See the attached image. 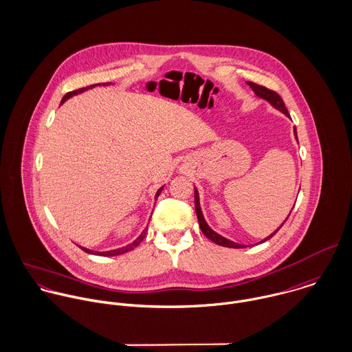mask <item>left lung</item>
<instances>
[{"label":"left lung","mask_w":352,"mask_h":352,"mask_svg":"<svg viewBox=\"0 0 352 352\" xmlns=\"http://www.w3.org/2000/svg\"><path fill=\"white\" fill-rule=\"evenodd\" d=\"M248 85L252 87V90L256 93V96H259V97H262V98H265V100H267L274 108H277V109H280L283 113H285L287 116H289V113H288V109H287V107H285V104H284V101H283V98L280 97V94L278 93H276L274 90H270V89H267V87H265V86H262V85H258V83H255V82H248ZM295 135H296V129H295ZM296 138H298V135H296ZM195 207H196V215H197V219H199V225H200V229H201V232L211 240V241H214L215 244H218V245H222V247H228V248H244L245 245H243V244H237V243H233V241H230V240H228V239H225V237H222L221 234H218V233H215L208 225H207V222H206V219H204V217H203V212H201V208H200V203H199V193H197V190L195 189ZM289 217V215H288ZM288 219V218H287ZM285 223V222H284ZM283 223V225H284ZM283 225L280 226V228H283ZM280 228L272 234V236H269V237H266L263 241H261V243H265L266 240H269V239H272L278 230H280Z\"/></svg>","instance_id":"left-lung-1"}]
</instances>
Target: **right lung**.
Masks as SVG:
<instances>
[{
	"mask_svg": "<svg viewBox=\"0 0 352 352\" xmlns=\"http://www.w3.org/2000/svg\"><path fill=\"white\" fill-rule=\"evenodd\" d=\"M100 85H101V83H96V85H90V86H86V87H80V89H76V90L68 91V93L63 97V100H61V102H60V104H63L67 98H69V97H71V96H74V94L82 93L83 90H87V89H91V87H94V86H100ZM104 85H107V83H104ZM162 189H163V188H160V189L156 192V199L159 197V195H160ZM145 234H146V229H145V230L140 234V237H138L137 240H134L131 244H129V245H126V247H123V248H119V250H113V251H107V252H94V251L86 250V248H83V247H80V250H83V251H85V252H87V254H94V255H101V256H116V255H122V254H124V252H129V251L134 250L137 245H140V243L144 240Z\"/></svg>",
	"mask_w": 352,
	"mask_h": 352,
	"instance_id": "add662e5",
	"label": "right lung"
}]
</instances>
